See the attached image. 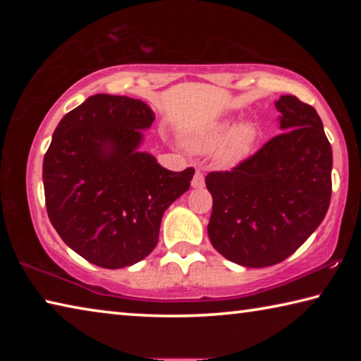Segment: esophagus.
I'll use <instances>...</instances> for the list:
<instances>
[{
  "instance_id": "obj_1",
  "label": "esophagus",
  "mask_w": 361,
  "mask_h": 361,
  "mask_svg": "<svg viewBox=\"0 0 361 361\" xmlns=\"http://www.w3.org/2000/svg\"><path fill=\"white\" fill-rule=\"evenodd\" d=\"M191 186L195 188V189H200L205 186V178H204V173L202 172H195L194 176H192V181H191Z\"/></svg>"
}]
</instances>
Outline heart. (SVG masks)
Listing matches in <instances>:
<instances>
[{
	"mask_svg": "<svg viewBox=\"0 0 361 361\" xmlns=\"http://www.w3.org/2000/svg\"><path fill=\"white\" fill-rule=\"evenodd\" d=\"M255 142V130L248 124H235L232 119L218 121L189 138V146L197 152L219 148L218 157L231 164L245 157Z\"/></svg>",
	"mask_w": 361,
	"mask_h": 361,
	"instance_id": "1",
	"label": "heart"
}]
</instances>
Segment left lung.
Instances as JSON below:
<instances>
[{"label": "left lung", "instance_id": "8db88e82", "mask_svg": "<svg viewBox=\"0 0 361 361\" xmlns=\"http://www.w3.org/2000/svg\"><path fill=\"white\" fill-rule=\"evenodd\" d=\"M280 135L231 172H212V245L245 267L288 258L325 218L331 200V145L315 109L295 95L276 102Z\"/></svg>", "mask_w": 361, "mask_h": 361}]
</instances>
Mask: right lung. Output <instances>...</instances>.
Segmentation results:
<instances>
[{"mask_svg": "<svg viewBox=\"0 0 361 361\" xmlns=\"http://www.w3.org/2000/svg\"><path fill=\"white\" fill-rule=\"evenodd\" d=\"M156 119L145 102L97 94L66 113L42 162L46 209L62 240L95 266L145 259L194 169L170 172L140 151Z\"/></svg>", "mask_w": 361, "mask_h": 361, "instance_id": "obj_1", "label": "right lung"}]
</instances>
